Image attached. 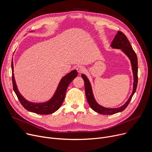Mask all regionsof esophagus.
Returning a JSON list of instances; mask_svg holds the SVG:
<instances>
[{
    "mask_svg": "<svg viewBox=\"0 0 152 152\" xmlns=\"http://www.w3.org/2000/svg\"><path fill=\"white\" fill-rule=\"evenodd\" d=\"M76 70L77 71V72L79 73V74H81L82 73L85 72L86 71V68L84 66H78L77 68H76Z\"/></svg>",
    "mask_w": 152,
    "mask_h": 152,
    "instance_id": "1",
    "label": "esophagus"
}]
</instances>
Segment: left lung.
<instances>
[{
  "label": "left lung",
  "instance_id": "left-lung-1",
  "mask_svg": "<svg viewBox=\"0 0 152 152\" xmlns=\"http://www.w3.org/2000/svg\"><path fill=\"white\" fill-rule=\"evenodd\" d=\"M111 47L114 48L121 49L122 51L125 53L126 54L130 59L134 76L133 90L129 100L124 105L121 106L119 108H105L98 104V103L96 102L93 97L91 87L88 79L84 75H82L81 76L84 81L86 98L89 105L94 111L102 115H113L118 112H121L125 110L129 104L130 101L132 100L133 96L136 91L137 85V70H138V68H137V58L136 54L133 50V48L132 47V45L129 41L127 36L122 32L118 31V33L116 34L114 39L112 41Z\"/></svg>",
  "mask_w": 152,
  "mask_h": 152
}]
</instances>
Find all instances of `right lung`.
<instances>
[{"label":"right lung","instance_id":"1","mask_svg":"<svg viewBox=\"0 0 152 152\" xmlns=\"http://www.w3.org/2000/svg\"><path fill=\"white\" fill-rule=\"evenodd\" d=\"M11 69L13 90L15 91L19 102L26 110L39 115L51 114L60 108L65 99L66 91L69 84L77 76V72L76 70H73L70 73H69L61 79L56 93L49 101L45 103L34 104L25 100L19 92L13 75L12 61L11 62Z\"/></svg>","mask_w":152,"mask_h":152}]
</instances>
